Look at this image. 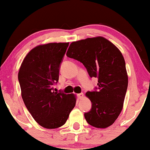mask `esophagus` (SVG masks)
I'll use <instances>...</instances> for the list:
<instances>
[{"mask_svg": "<svg viewBox=\"0 0 150 150\" xmlns=\"http://www.w3.org/2000/svg\"><path fill=\"white\" fill-rule=\"evenodd\" d=\"M77 96H78V97L79 98V99H83V98L84 95H83V93H79V94H78V95H77Z\"/></svg>", "mask_w": 150, "mask_h": 150, "instance_id": "1", "label": "esophagus"}]
</instances>
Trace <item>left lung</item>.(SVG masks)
I'll return each mask as SVG.
<instances>
[{
	"mask_svg": "<svg viewBox=\"0 0 150 150\" xmlns=\"http://www.w3.org/2000/svg\"><path fill=\"white\" fill-rule=\"evenodd\" d=\"M67 56L82 62L90 76L98 79L95 91L86 94L92 102L84 114L86 121L97 128L112 125L122 110L128 86L122 53L106 38L96 37L72 42Z\"/></svg>",
	"mask_w": 150,
	"mask_h": 150,
	"instance_id": "obj_1",
	"label": "left lung"
}]
</instances>
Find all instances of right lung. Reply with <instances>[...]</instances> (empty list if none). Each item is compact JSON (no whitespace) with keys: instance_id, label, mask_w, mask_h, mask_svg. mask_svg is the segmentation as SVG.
Masks as SVG:
<instances>
[{"instance_id":"obj_1","label":"right lung","mask_w":150,"mask_h":150,"mask_svg":"<svg viewBox=\"0 0 150 150\" xmlns=\"http://www.w3.org/2000/svg\"><path fill=\"white\" fill-rule=\"evenodd\" d=\"M69 46L49 43L35 47L23 59L18 74L21 97L40 126L56 129L64 125L76 105L74 94L54 91L60 64Z\"/></svg>"}]
</instances>
